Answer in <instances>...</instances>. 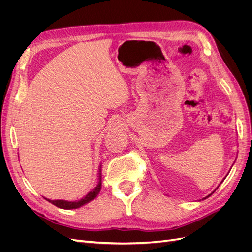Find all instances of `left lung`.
<instances>
[{
  "mask_svg": "<svg viewBox=\"0 0 252 252\" xmlns=\"http://www.w3.org/2000/svg\"><path fill=\"white\" fill-rule=\"evenodd\" d=\"M209 195H210V194H209ZM209 195H208V196H209Z\"/></svg>",
  "mask_w": 252,
  "mask_h": 252,
  "instance_id": "obj_1",
  "label": "left lung"
}]
</instances>
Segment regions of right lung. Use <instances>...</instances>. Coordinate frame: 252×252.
Masks as SVG:
<instances>
[{
  "mask_svg": "<svg viewBox=\"0 0 252 252\" xmlns=\"http://www.w3.org/2000/svg\"><path fill=\"white\" fill-rule=\"evenodd\" d=\"M101 190V177H100V182H98V185L91 190V191L85 196L81 199L80 201L77 202H68V201H63V200H56V201H51V200H47L48 202H50L51 204H53L55 206L59 208H62V209H73V208H79L81 206H83L84 204H86L88 202H90L91 200H94L96 197V195L98 194Z\"/></svg>",
  "mask_w": 252,
  "mask_h": 252,
  "instance_id": "right-lung-1",
  "label": "right lung"
}]
</instances>
